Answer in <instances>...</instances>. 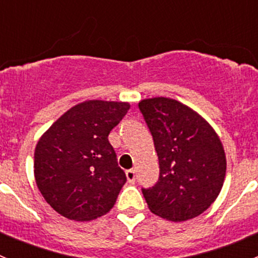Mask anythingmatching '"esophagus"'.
<instances>
[{
  "mask_svg": "<svg viewBox=\"0 0 258 258\" xmlns=\"http://www.w3.org/2000/svg\"><path fill=\"white\" fill-rule=\"evenodd\" d=\"M126 176H127V179H128V182H135V178H136V172H135L134 168H131V170H127Z\"/></svg>",
  "mask_w": 258,
  "mask_h": 258,
  "instance_id": "34e87169",
  "label": "esophagus"
}]
</instances>
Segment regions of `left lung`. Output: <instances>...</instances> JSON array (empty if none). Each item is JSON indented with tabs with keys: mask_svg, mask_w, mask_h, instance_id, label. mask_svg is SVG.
<instances>
[{
	"mask_svg": "<svg viewBox=\"0 0 258 258\" xmlns=\"http://www.w3.org/2000/svg\"><path fill=\"white\" fill-rule=\"evenodd\" d=\"M158 156L160 176L142 194L155 215L173 222L201 215L222 188L226 156L212 127L172 98L139 103Z\"/></svg>",
	"mask_w": 258,
	"mask_h": 258,
	"instance_id": "left-lung-1",
	"label": "left lung"
}]
</instances>
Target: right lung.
<instances>
[{
	"instance_id": "1",
	"label": "right lung",
	"mask_w": 258,
	"mask_h": 258,
	"mask_svg": "<svg viewBox=\"0 0 258 258\" xmlns=\"http://www.w3.org/2000/svg\"><path fill=\"white\" fill-rule=\"evenodd\" d=\"M128 110L127 102L86 101L62 114L40 139L36 183L59 215L90 221L113 207L127 178L108 135Z\"/></svg>"
}]
</instances>
